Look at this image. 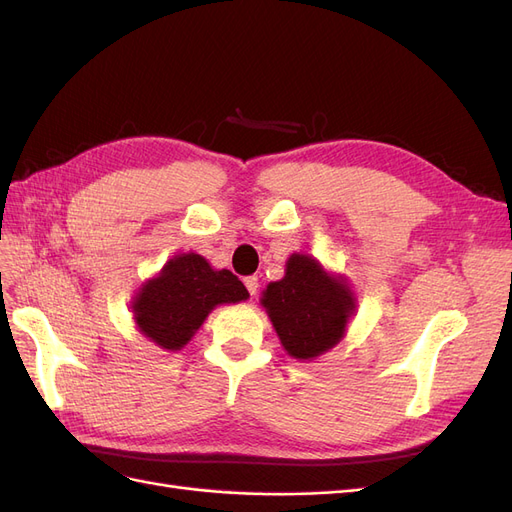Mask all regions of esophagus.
Masks as SVG:
<instances>
[{"mask_svg": "<svg viewBox=\"0 0 512 512\" xmlns=\"http://www.w3.org/2000/svg\"><path fill=\"white\" fill-rule=\"evenodd\" d=\"M243 282H245V288L250 290V294H252V297H254L256 290H258V277H256V275H250V277H245Z\"/></svg>", "mask_w": 512, "mask_h": 512, "instance_id": "obj_1", "label": "esophagus"}]
</instances>
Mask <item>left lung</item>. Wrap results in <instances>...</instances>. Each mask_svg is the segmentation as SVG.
Segmentation results:
<instances>
[{
    "instance_id": "1",
    "label": "left lung",
    "mask_w": 512,
    "mask_h": 512,
    "mask_svg": "<svg viewBox=\"0 0 512 512\" xmlns=\"http://www.w3.org/2000/svg\"><path fill=\"white\" fill-rule=\"evenodd\" d=\"M260 305L284 350L299 361H314L342 342L356 314V297L346 277L299 252L286 260L282 280L262 290Z\"/></svg>"
}]
</instances>
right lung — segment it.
Segmentation results:
<instances>
[{
  "instance_id": "right-lung-1",
  "label": "right lung",
  "mask_w": 512,
  "mask_h": 512,
  "mask_svg": "<svg viewBox=\"0 0 512 512\" xmlns=\"http://www.w3.org/2000/svg\"><path fill=\"white\" fill-rule=\"evenodd\" d=\"M250 292L228 269H213L196 252L177 254L132 297L136 329L166 352L188 346L218 305L241 303Z\"/></svg>"
}]
</instances>
